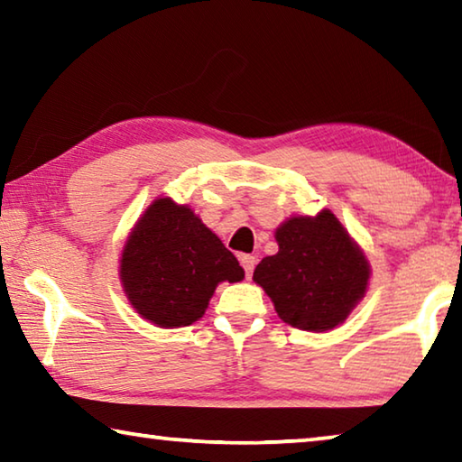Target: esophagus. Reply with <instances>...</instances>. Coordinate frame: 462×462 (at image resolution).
I'll use <instances>...</instances> for the list:
<instances>
[{
    "label": "esophagus",
    "mask_w": 462,
    "mask_h": 462,
    "mask_svg": "<svg viewBox=\"0 0 462 462\" xmlns=\"http://www.w3.org/2000/svg\"><path fill=\"white\" fill-rule=\"evenodd\" d=\"M240 264L242 269H245L246 277H253V271H254V264H256V259L253 254H240Z\"/></svg>",
    "instance_id": "obj_1"
}]
</instances>
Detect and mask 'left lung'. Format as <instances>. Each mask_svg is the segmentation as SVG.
I'll use <instances>...</instances> for the list:
<instances>
[{"label":"left lung","mask_w":462,"mask_h":462,"mask_svg":"<svg viewBox=\"0 0 462 462\" xmlns=\"http://www.w3.org/2000/svg\"><path fill=\"white\" fill-rule=\"evenodd\" d=\"M275 238L279 253L256 264L253 279L279 318L300 330L326 332L342 324L365 295L371 269L332 212L291 217Z\"/></svg>","instance_id":"8db88e82"}]
</instances>
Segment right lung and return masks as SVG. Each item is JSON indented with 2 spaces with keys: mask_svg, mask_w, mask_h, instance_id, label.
<instances>
[{
  "mask_svg": "<svg viewBox=\"0 0 462 462\" xmlns=\"http://www.w3.org/2000/svg\"><path fill=\"white\" fill-rule=\"evenodd\" d=\"M245 277L238 259L187 206L156 199L124 246L120 279L132 306L161 328L203 316L217 283Z\"/></svg>",
  "mask_w": 462,
  "mask_h": 462,
  "instance_id": "add662e5",
  "label": "right lung"
}]
</instances>
